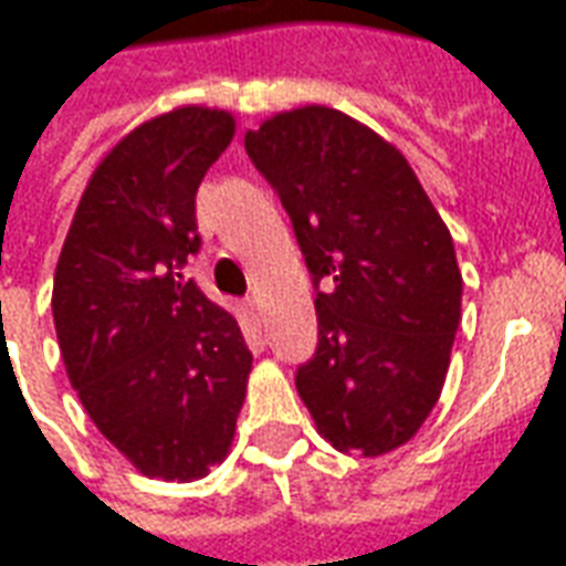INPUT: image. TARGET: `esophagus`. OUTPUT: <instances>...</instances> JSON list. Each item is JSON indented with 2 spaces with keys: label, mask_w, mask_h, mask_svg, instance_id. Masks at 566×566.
Listing matches in <instances>:
<instances>
[{
  "label": "esophagus",
  "mask_w": 566,
  "mask_h": 566,
  "mask_svg": "<svg viewBox=\"0 0 566 566\" xmlns=\"http://www.w3.org/2000/svg\"><path fill=\"white\" fill-rule=\"evenodd\" d=\"M245 308H248V315L254 321H260V303H258V296H245Z\"/></svg>",
  "instance_id": "esophagus-1"
}]
</instances>
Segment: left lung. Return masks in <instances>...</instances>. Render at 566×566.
Wrapping results in <instances>:
<instances>
[{"mask_svg":"<svg viewBox=\"0 0 566 566\" xmlns=\"http://www.w3.org/2000/svg\"><path fill=\"white\" fill-rule=\"evenodd\" d=\"M306 258L318 352L296 391L336 451L379 458L416 437L442 394L463 279L412 166L355 117L303 105L248 129Z\"/></svg>","mask_w":566,"mask_h":566,"instance_id":"1","label":"left lung"}]
</instances>
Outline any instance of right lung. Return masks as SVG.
<instances>
[{
    "mask_svg": "<svg viewBox=\"0 0 566 566\" xmlns=\"http://www.w3.org/2000/svg\"><path fill=\"white\" fill-rule=\"evenodd\" d=\"M223 108L181 105L129 129L93 169L54 272L66 376L142 475L193 482L233 446L251 352L230 312L185 282L197 187L233 142Z\"/></svg>",
    "mask_w": 566,
    "mask_h": 566,
    "instance_id": "1",
    "label": "right lung"
}]
</instances>
